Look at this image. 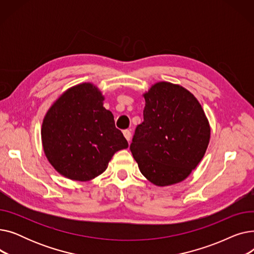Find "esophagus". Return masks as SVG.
<instances>
[{"label": "esophagus", "instance_id": "34e87169", "mask_svg": "<svg viewBox=\"0 0 254 254\" xmlns=\"http://www.w3.org/2000/svg\"><path fill=\"white\" fill-rule=\"evenodd\" d=\"M124 135H125L126 139L129 142V141H130V138H131V132H130V130H129V129H125V130H124Z\"/></svg>", "mask_w": 254, "mask_h": 254}]
</instances>
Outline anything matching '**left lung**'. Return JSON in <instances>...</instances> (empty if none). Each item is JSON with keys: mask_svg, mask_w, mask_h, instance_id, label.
I'll use <instances>...</instances> for the list:
<instances>
[{"mask_svg": "<svg viewBox=\"0 0 254 254\" xmlns=\"http://www.w3.org/2000/svg\"><path fill=\"white\" fill-rule=\"evenodd\" d=\"M144 98V122L136 127L131 154L151 183H178L189 177L207 150L208 119L192 93L180 85L158 82Z\"/></svg>", "mask_w": 254, "mask_h": 254, "instance_id": "8db88e82", "label": "left lung"}]
</instances>
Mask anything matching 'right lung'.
Wrapping results in <instances>:
<instances>
[{"mask_svg":"<svg viewBox=\"0 0 254 254\" xmlns=\"http://www.w3.org/2000/svg\"><path fill=\"white\" fill-rule=\"evenodd\" d=\"M103 101L96 86L82 83L66 90L48 110L41 131L43 148L63 176L77 181L96 178L116 151L128 147Z\"/></svg>","mask_w":254,"mask_h":254,"instance_id":"obj_1","label":"right lung"}]
</instances>
